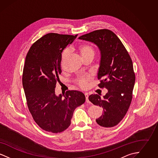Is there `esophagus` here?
I'll list each match as a JSON object with an SVG mask.
<instances>
[{"label": "esophagus", "instance_id": "1", "mask_svg": "<svg viewBox=\"0 0 158 158\" xmlns=\"http://www.w3.org/2000/svg\"><path fill=\"white\" fill-rule=\"evenodd\" d=\"M85 98H86V102H87V103H89V99H88V94H87V93H85Z\"/></svg>", "mask_w": 158, "mask_h": 158}]
</instances>
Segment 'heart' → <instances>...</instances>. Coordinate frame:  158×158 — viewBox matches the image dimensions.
I'll return each instance as SVG.
<instances>
[{"instance_id":"1","label":"heart","mask_w":158,"mask_h":158,"mask_svg":"<svg viewBox=\"0 0 158 158\" xmlns=\"http://www.w3.org/2000/svg\"><path fill=\"white\" fill-rule=\"evenodd\" d=\"M77 49L84 60L90 57L94 58L95 54L94 47L89 44H81L77 47ZM68 54V51H64L62 54V60H64L67 57ZM92 78V76L90 75L79 76L76 79V82L81 88H85L88 86V83L91 81Z\"/></svg>"}]
</instances>
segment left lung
I'll use <instances>...</instances> for the list:
<instances>
[{"label":"left lung","instance_id":"1","mask_svg":"<svg viewBox=\"0 0 158 158\" xmlns=\"http://www.w3.org/2000/svg\"><path fill=\"white\" fill-rule=\"evenodd\" d=\"M79 38L95 43L101 51L98 86L108 91L102 99L98 94H94L90 95L89 100L104 110L102 115L96 119L98 124L112 127L124 117L132 100L135 83L132 60L120 40L112 31H94Z\"/></svg>","mask_w":158,"mask_h":158}]
</instances>
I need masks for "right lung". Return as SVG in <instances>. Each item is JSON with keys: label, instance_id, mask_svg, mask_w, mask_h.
I'll list each match as a JSON object with an SVG mask.
<instances>
[{"label": "right lung", "instance_id": "1", "mask_svg": "<svg viewBox=\"0 0 158 158\" xmlns=\"http://www.w3.org/2000/svg\"><path fill=\"white\" fill-rule=\"evenodd\" d=\"M77 36L47 34L31 45L25 58L23 85L27 104L34 120L46 131L57 133L67 129L76 108L85 102V95L77 90L55 94L61 53Z\"/></svg>", "mask_w": 158, "mask_h": 158}]
</instances>
